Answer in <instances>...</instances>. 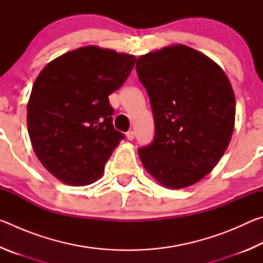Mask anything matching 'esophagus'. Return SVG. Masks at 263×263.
<instances>
[{
	"label": "esophagus",
	"instance_id": "esophagus-1",
	"mask_svg": "<svg viewBox=\"0 0 263 263\" xmlns=\"http://www.w3.org/2000/svg\"><path fill=\"white\" fill-rule=\"evenodd\" d=\"M135 136H136V132L135 131H128V132H126V138L128 140H133L135 139Z\"/></svg>",
	"mask_w": 263,
	"mask_h": 263
}]
</instances>
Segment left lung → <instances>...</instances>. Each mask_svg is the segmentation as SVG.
<instances>
[{"mask_svg":"<svg viewBox=\"0 0 263 263\" xmlns=\"http://www.w3.org/2000/svg\"><path fill=\"white\" fill-rule=\"evenodd\" d=\"M136 69L155 125L152 144L138 149L142 164L167 188L196 183L218 163L232 137L235 99L228 77L185 45L141 55Z\"/></svg>","mask_w":263,"mask_h":263,"instance_id":"8db88e82","label":"left lung"}]
</instances>
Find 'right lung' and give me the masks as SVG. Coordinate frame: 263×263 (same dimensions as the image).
Instances as JSON below:
<instances>
[{"label": "right lung", "instance_id": "right-lung-1", "mask_svg": "<svg viewBox=\"0 0 263 263\" xmlns=\"http://www.w3.org/2000/svg\"><path fill=\"white\" fill-rule=\"evenodd\" d=\"M136 57L80 47L45 66L28 103V131L39 161L68 185L99 180L124 139L115 130L109 95L121 88Z\"/></svg>", "mask_w": 263, "mask_h": 263}]
</instances>
